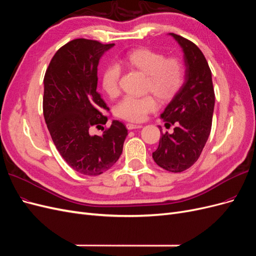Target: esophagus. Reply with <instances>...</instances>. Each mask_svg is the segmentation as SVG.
I'll return each instance as SVG.
<instances>
[{
	"mask_svg": "<svg viewBox=\"0 0 256 256\" xmlns=\"http://www.w3.org/2000/svg\"><path fill=\"white\" fill-rule=\"evenodd\" d=\"M142 128V124H133V123H128L126 124L128 130H135V128Z\"/></svg>",
	"mask_w": 256,
	"mask_h": 256,
	"instance_id": "esophagus-1",
	"label": "esophagus"
}]
</instances>
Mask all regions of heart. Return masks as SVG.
<instances>
[{
  "label": "heart",
  "instance_id": "b5f03b06",
  "mask_svg": "<svg viewBox=\"0 0 256 256\" xmlns=\"http://www.w3.org/2000/svg\"><path fill=\"white\" fill-rule=\"evenodd\" d=\"M123 62L146 74V89L160 100H170L184 84V64L174 57L164 58L162 53L142 48L128 52L123 58ZM121 72V66L117 62L108 64L103 70L102 87L110 96H117L119 92ZM158 101L153 96H128L117 104L114 112L122 119L140 122L146 119L148 114L158 108Z\"/></svg>",
  "mask_w": 256,
  "mask_h": 256
}]
</instances>
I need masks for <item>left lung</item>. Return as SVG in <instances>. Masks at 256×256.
Returning <instances> with one entry per match:
<instances>
[{"mask_svg": "<svg viewBox=\"0 0 256 256\" xmlns=\"http://www.w3.org/2000/svg\"><path fill=\"white\" fill-rule=\"evenodd\" d=\"M184 54L185 82L160 114L173 133L162 134L154 162L170 172H182L200 158L210 134L215 92L212 72L201 50L182 36L170 32ZM162 128V126H160Z\"/></svg>", "mask_w": 256, "mask_h": 256, "instance_id": "8db88e82", "label": "left lung"}]
</instances>
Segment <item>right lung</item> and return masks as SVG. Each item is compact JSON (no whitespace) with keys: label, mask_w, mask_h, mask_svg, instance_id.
<instances>
[{"label":"right lung","mask_w":256,"mask_h":256,"mask_svg":"<svg viewBox=\"0 0 256 256\" xmlns=\"http://www.w3.org/2000/svg\"><path fill=\"white\" fill-rule=\"evenodd\" d=\"M114 46L74 39L55 53L44 80V116L53 142L66 162L84 176L110 170L128 135L117 120L101 136L90 134V126L107 122L103 110L110 108L96 92L98 66Z\"/></svg>","instance_id":"right-lung-1"}]
</instances>
